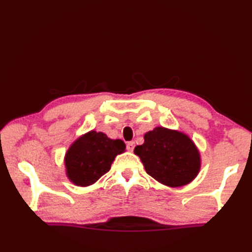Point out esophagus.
<instances>
[{
	"label": "esophagus",
	"instance_id": "esophagus-1",
	"mask_svg": "<svg viewBox=\"0 0 252 252\" xmlns=\"http://www.w3.org/2000/svg\"><path fill=\"white\" fill-rule=\"evenodd\" d=\"M134 147H135V144H134L133 141H130V142L126 143V149H127V150H129V151H133Z\"/></svg>",
	"mask_w": 252,
	"mask_h": 252
}]
</instances>
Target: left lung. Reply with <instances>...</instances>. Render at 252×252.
Returning <instances> with one entry per match:
<instances>
[{
  "instance_id": "obj_1",
  "label": "left lung",
  "mask_w": 252,
  "mask_h": 252,
  "mask_svg": "<svg viewBox=\"0 0 252 252\" xmlns=\"http://www.w3.org/2000/svg\"><path fill=\"white\" fill-rule=\"evenodd\" d=\"M134 153L146 171L162 185L185 186L192 181L200 168V157L194 143L181 132L156 127L144 135V143Z\"/></svg>"
}]
</instances>
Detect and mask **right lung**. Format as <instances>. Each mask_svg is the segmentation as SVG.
<instances>
[{
  "mask_svg": "<svg viewBox=\"0 0 252 252\" xmlns=\"http://www.w3.org/2000/svg\"><path fill=\"white\" fill-rule=\"evenodd\" d=\"M125 149L122 140H111L102 132H89L76 140L66 153L67 177L78 186H90L109 172L114 158Z\"/></svg>",
  "mask_w": 252,
  "mask_h": 252,
  "instance_id": "right-lung-1",
  "label": "right lung"
}]
</instances>
